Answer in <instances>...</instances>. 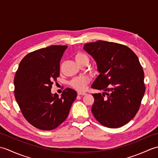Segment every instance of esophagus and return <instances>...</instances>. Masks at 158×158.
Segmentation results:
<instances>
[{"label": "esophagus", "instance_id": "obj_1", "mask_svg": "<svg viewBox=\"0 0 158 158\" xmlns=\"http://www.w3.org/2000/svg\"><path fill=\"white\" fill-rule=\"evenodd\" d=\"M77 94L80 95V96H84L86 94L85 92H77Z\"/></svg>", "mask_w": 158, "mask_h": 158}]
</instances>
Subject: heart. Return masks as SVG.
I'll return each mask as SVG.
<instances>
[{
  "mask_svg": "<svg viewBox=\"0 0 158 158\" xmlns=\"http://www.w3.org/2000/svg\"><path fill=\"white\" fill-rule=\"evenodd\" d=\"M75 60L77 62H79L83 61V60H88V57L84 53H78L75 56ZM89 82V79L87 77H76L74 79L72 80L70 82V84L74 88L79 90H83L85 89L86 85L88 84Z\"/></svg>",
  "mask_w": 158,
  "mask_h": 158,
  "instance_id": "1",
  "label": "heart"
}]
</instances>
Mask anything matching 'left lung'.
Here are the masks:
<instances>
[{
    "label": "left lung",
    "mask_w": 158,
    "mask_h": 158,
    "mask_svg": "<svg viewBox=\"0 0 158 158\" xmlns=\"http://www.w3.org/2000/svg\"><path fill=\"white\" fill-rule=\"evenodd\" d=\"M83 49L95 60L99 73L92 88L103 91L92 94L94 116L104 126H123L136 115L145 92L138 57L127 46L113 42L86 43Z\"/></svg>",
    "instance_id": "left-lung-1"
}]
</instances>
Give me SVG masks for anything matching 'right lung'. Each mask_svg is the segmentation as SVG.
Wrapping results in <instances>:
<instances>
[{
  "label": "right lung",
  "instance_id": "add662e5",
  "mask_svg": "<svg viewBox=\"0 0 158 158\" xmlns=\"http://www.w3.org/2000/svg\"><path fill=\"white\" fill-rule=\"evenodd\" d=\"M66 45H51L28 53L20 62L14 79L15 98L28 122L36 128L51 130L68 117L77 92L52 94V85L60 75V62Z\"/></svg>",
  "mask_w": 158,
  "mask_h": 158
}]
</instances>
